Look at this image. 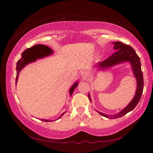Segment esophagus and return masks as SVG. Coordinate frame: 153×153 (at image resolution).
<instances>
[{"label": "esophagus", "instance_id": "esophagus-1", "mask_svg": "<svg viewBox=\"0 0 153 153\" xmlns=\"http://www.w3.org/2000/svg\"><path fill=\"white\" fill-rule=\"evenodd\" d=\"M88 76V73L86 71H82L81 72V76L82 77L83 79H86Z\"/></svg>", "mask_w": 153, "mask_h": 153}]
</instances>
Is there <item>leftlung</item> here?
Listing matches in <instances>:
<instances>
[{"label":"left lung","mask_w":153,"mask_h":153,"mask_svg":"<svg viewBox=\"0 0 153 153\" xmlns=\"http://www.w3.org/2000/svg\"><path fill=\"white\" fill-rule=\"evenodd\" d=\"M112 44L114 45V49L116 50V52L109 56L106 60L98 62L95 65L96 68H97L98 70H104L106 69L112 68V67L117 65L128 62L131 65L133 74L134 75L136 80H137V90H136L134 97L129 102L128 105L125 106L122 111H120V112L115 115H108L96 110L100 115L106 117V118L114 119L120 118V117L127 114V113L130 112L139 103L143 91V76L141 71L140 58L133 48L129 45H125L121 42H114ZM88 98L90 101L91 102V95L89 93Z\"/></svg>","instance_id":"1"}]
</instances>
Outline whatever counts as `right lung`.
Listing matches in <instances>:
<instances>
[{
    "instance_id": "1",
    "label": "right lung",
    "mask_w": 153,
    "mask_h": 153,
    "mask_svg": "<svg viewBox=\"0 0 153 153\" xmlns=\"http://www.w3.org/2000/svg\"><path fill=\"white\" fill-rule=\"evenodd\" d=\"M53 51L51 49V48H49V47H47V46H45L43 45H34L33 47L28 48V49L25 50L22 54V58H21V59L19 60L17 62H16V83H17L19 72L25 66L27 65L29 63H30V62L36 61L37 59H39V58H43L45 57H47L48 56L51 55V54L53 53ZM78 85H79V81H77L72 85V87L70 88V91H69L70 92V96L72 95L74 89L78 86ZM65 113L66 111L62 113L57 120L61 118V117L63 116ZM41 120L45 121V122H49V121L50 122H51L52 121L50 120H46V119H41Z\"/></svg>"
}]
</instances>
